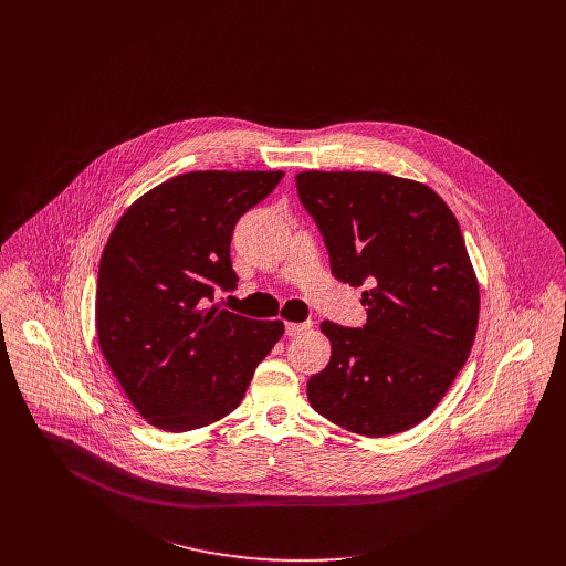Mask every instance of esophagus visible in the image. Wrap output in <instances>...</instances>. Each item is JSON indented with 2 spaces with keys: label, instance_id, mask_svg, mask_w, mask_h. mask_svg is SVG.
<instances>
[{
  "label": "esophagus",
  "instance_id": "34e87169",
  "mask_svg": "<svg viewBox=\"0 0 566 566\" xmlns=\"http://www.w3.org/2000/svg\"><path fill=\"white\" fill-rule=\"evenodd\" d=\"M312 326V323H285V335L294 337V335H301L303 331H307Z\"/></svg>",
  "mask_w": 566,
  "mask_h": 566
}]
</instances>
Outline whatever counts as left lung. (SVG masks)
Returning <instances> with one entry per match:
<instances>
[{
  "instance_id": "1",
  "label": "left lung",
  "mask_w": 566,
  "mask_h": 566,
  "mask_svg": "<svg viewBox=\"0 0 566 566\" xmlns=\"http://www.w3.org/2000/svg\"><path fill=\"white\" fill-rule=\"evenodd\" d=\"M301 205L337 281L366 285L361 328L324 321L331 361L307 399L370 438L424 420L469 359L480 287L460 224L427 185L381 171H301Z\"/></svg>"
}]
</instances>
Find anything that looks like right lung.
Instances as JSON below:
<instances>
[{
	"label": "right lung",
	"instance_id": "add662e5",
	"mask_svg": "<svg viewBox=\"0 0 566 566\" xmlns=\"http://www.w3.org/2000/svg\"><path fill=\"white\" fill-rule=\"evenodd\" d=\"M283 171H189L142 196L102 252L95 294L99 348L130 403L155 427L191 431L242 403L281 321L209 307L238 287V220Z\"/></svg>",
	"mask_w": 566,
	"mask_h": 566
}]
</instances>
